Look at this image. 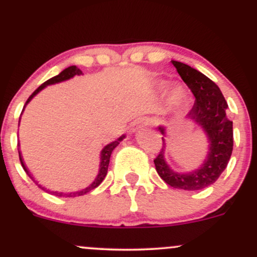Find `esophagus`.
I'll list each match as a JSON object with an SVG mask.
<instances>
[{
  "label": "esophagus",
  "mask_w": 257,
  "mask_h": 257,
  "mask_svg": "<svg viewBox=\"0 0 257 257\" xmlns=\"http://www.w3.org/2000/svg\"><path fill=\"white\" fill-rule=\"evenodd\" d=\"M148 123H149V120H148L147 118H139V119L134 121V126H136V128H140V126L148 125Z\"/></svg>",
  "instance_id": "34e87169"
}]
</instances>
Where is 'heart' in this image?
I'll list each match as a JSON object with an SVG mask.
<instances>
[{"label":"heart","instance_id":"heart-1","mask_svg":"<svg viewBox=\"0 0 257 257\" xmlns=\"http://www.w3.org/2000/svg\"><path fill=\"white\" fill-rule=\"evenodd\" d=\"M181 98H182V91L180 88H174L170 94V99H171L172 103H177L181 101Z\"/></svg>","mask_w":257,"mask_h":257}]
</instances>
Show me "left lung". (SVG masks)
Returning a JSON list of instances; mask_svg holds the SVG:
<instances>
[{
	"mask_svg": "<svg viewBox=\"0 0 257 257\" xmlns=\"http://www.w3.org/2000/svg\"><path fill=\"white\" fill-rule=\"evenodd\" d=\"M172 64L176 67L181 79L185 81L196 97L187 118L201 125L206 132L209 140V154L201 169L190 174H177L172 171L165 161L163 138L164 147L154 159V164L159 176L171 187L185 191L203 190L219 178L229 163L234 143L233 121L226 115L228 103L223 93L212 80L198 70L180 61L172 60ZM159 129L161 133H165L163 126Z\"/></svg>",
	"mask_w": 257,
	"mask_h": 257,
	"instance_id": "1",
	"label": "left lung"
}]
</instances>
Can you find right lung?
<instances>
[{"mask_svg":"<svg viewBox=\"0 0 257 257\" xmlns=\"http://www.w3.org/2000/svg\"><path fill=\"white\" fill-rule=\"evenodd\" d=\"M81 74H82V71H81L79 67H76V66H69V67H66V69H65L64 71L60 72V74L56 75V76H54V77H51V79H49L48 81H45V82L43 83V85H40L39 87H38L37 90L34 91V92L32 93L31 96H29V98L27 99L26 104L28 103V102L31 101V99L33 98V97L36 96V94H37L38 92H39V91H42L43 88L45 87V86L53 85V83L61 82V81H65V80H69V79H71V77H74L75 75H81ZM24 107H26V106H24ZM123 138H124V136L120 137L119 139H117V140H115V142L110 143V144H108V145H106V147L103 148V150H102V153H101V165H99V172H98V175H97L96 180H94L93 182L91 183L90 186H88V187L83 188V190H81V191H77V192H70V193L51 192V193L55 194V196H58V197H76V196H83V194L88 193V192H90V191H92L93 188H96L97 186H99V183H101L102 181H103V178L106 177V175H107V170H108V165H109L110 154H112V151L114 150V148H117V145L119 144V142H121V139H123ZM18 154H20V160H21L22 167H23L24 171H26L27 174L29 175L28 170H27V167L24 166L23 160H22V156H21V151H20V150H18ZM29 176H31V175H29ZM31 177H32V176H31ZM32 178H33V177H32ZM37 185H38V183H37ZM39 187H40V186H39ZM40 188H43V187H40ZM43 190H44V188H43Z\"/></svg>","mask_w":257,"mask_h":257,"instance_id":"obj_1","label":"right lung"}]
</instances>
